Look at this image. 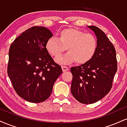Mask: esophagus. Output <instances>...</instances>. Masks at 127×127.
Segmentation results:
<instances>
[{
  "label": "esophagus",
  "mask_w": 127,
  "mask_h": 127,
  "mask_svg": "<svg viewBox=\"0 0 127 127\" xmlns=\"http://www.w3.org/2000/svg\"><path fill=\"white\" fill-rule=\"evenodd\" d=\"M62 68L63 72H66V71L68 70V67H67V66H65V65H62Z\"/></svg>",
  "instance_id": "1"
}]
</instances>
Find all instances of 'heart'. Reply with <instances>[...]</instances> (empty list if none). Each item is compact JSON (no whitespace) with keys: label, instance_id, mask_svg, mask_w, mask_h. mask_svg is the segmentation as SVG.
Here are the masks:
<instances>
[{"label":"heart","instance_id":"heart-1","mask_svg":"<svg viewBox=\"0 0 127 127\" xmlns=\"http://www.w3.org/2000/svg\"><path fill=\"white\" fill-rule=\"evenodd\" d=\"M97 45V39L92 33L69 28L60 32L59 39H49L45 47L49 54L55 58L59 57L67 48L68 53L57 59L59 63L68 64L76 62L78 64H83L93 59Z\"/></svg>","mask_w":127,"mask_h":127}]
</instances>
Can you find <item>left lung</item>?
I'll return each mask as SVG.
<instances>
[{
	"instance_id": "left-lung-1",
	"label": "left lung",
	"mask_w": 127,
	"mask_h": 127,
	"mask_svg": "<svg viewBox=\"0 0 127 127\" xmlns=\"http://www.w3.org/2000/svg\"><path fill=\"white\" fill-rule=\"evenodd\" d=\"M97 38V48L90 62L70 68L73 78L71 93L79 102L92 104L109 93L117 71L114 46L101 29L88 26Z\"/></svg>"
}]
</instances>
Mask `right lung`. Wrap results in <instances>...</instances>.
Listing matches in <instances>:
<instances>
[{"instance_id":"right-lung-1","label":"right lung","mask_w":127,"mask_h":127,"mask_svg":"<svg viewBox=\"0 0 127 127\" xmlns=\"http://www.w3.org/2000/svg\"><path fill=\"white\" fill-rule=\"evenodd\" d=\"M52 34L45 27L33 26L23 32L10 46L7 72L21 98L40 103L49 98L63 71L45 45Z\"/></svg>"}]
</instances>
